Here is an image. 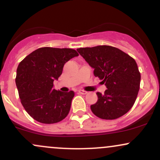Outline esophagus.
<instances>
[{"label":"esophagus","mask_w":160,"mask_h":160,"mask_svg":"<svg viewBox=\"0 0 160 160\" xmlns=\"http://www.w3.org/2000/svg\"><path fill=\"white\" fill-rule=\"evenodd\" d=\"M78 94H86L87 92L86 91H84V90H79L78 91Z\"/></svg>","instance_id":"obj_1"}]
</instances>
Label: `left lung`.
Instances as JSON below:
<instances>
[{"label":"left lung","mask_w":160,"mask_h":160,"mask_svg":"<svg viewBox=\"0 0 160 160\" xmlns=\"http://www.w3.org/2000/svg\"><path fill=\"white\" fill-rule=\"evenodd\" d=\"M94 68V75L107 87L104 94L97 92L98 99L91 105L98 118L114 120L128 112L137 99L140 85V72L134 59L111 46L77 49Z\"/></svg>","instance_id":"left-lung-1"}]
</instances>
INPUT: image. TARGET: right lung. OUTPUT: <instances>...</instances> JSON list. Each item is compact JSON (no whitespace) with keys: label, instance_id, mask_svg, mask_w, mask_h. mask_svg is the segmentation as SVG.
<instances>
[{"label":"right lung","instance_id":"1","mask_svg":"<svg viewBox=\"0 0 160 160\" xmlns=\"http://www.w3.org/2000/svg\"><path fill=\"white\" fill-rule=\"evenodd\" d=\"M78 53L73 49L42 47L20 62L15 78L20 102L39 123H58L66 118L75 93L53 88V82L62 73L65 63Z\"/></svg>","mask_w":160,"mask_h":160}]
</instances>
